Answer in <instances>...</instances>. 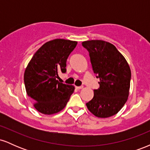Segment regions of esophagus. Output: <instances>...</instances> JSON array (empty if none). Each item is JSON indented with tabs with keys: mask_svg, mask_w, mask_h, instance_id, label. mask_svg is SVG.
Instances as JSON below:
<instances>
[{
	"mask_svg": "<svg viewBox=\"0 0 150 150\" xmlns=\"http://www.w3.org/2000/svg\"><path fill=\"white\" fill-rule=\"evenodd\" d=\"M76 87L77 89H81L83 88V86H79V87Z\"/></svg>",
	"mask_w": 150,
	"mask_h": 150,
	"instance_id": "esophagus-1",
	"label": "esophagus"
}]
</instances>
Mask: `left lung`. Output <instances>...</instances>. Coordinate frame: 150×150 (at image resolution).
I'll use <instances>...</instances> for the list:
<instances>
[{
  "label": "left lung",
  "instance_id": "8db88e82",
  "mask_svg": "<svg viewBox=\"0 0 150 150\" xmlns=\"http://www.w3.org/2000/svg\"><path fill=\"white\" fill-rule=\"evenodd\" d=\"M88 51L92 70L99 79V87L94 89V97L86 105L99 118L116 114L126 102L131 71L125 58L111 44L102 40L82 43Z\"/></svg>",
  "mask_w": 150,
  "mask_h": 150
}]
</instances>
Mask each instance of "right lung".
Returning <instances> with one entry per match:
<instances>
[{
    "instance_id": "1",
    "label": "right lung",
    "mask_w": 150,
    "mask_h": 150,
    "mask_svg": "<svg viewBox=\"0 0 150 150\" xmlns=\"http://www.w3.org/2000/svg\"><path fill=\"white\" fill-rule=\"evenodd\" d=\"M77 42L62 39L45 43L34 53L24 75L27 95L40 113L51 115L65 108L74 92L73 85L59 82L66 72V61Z\"/></svg>"
}]
</instances>
